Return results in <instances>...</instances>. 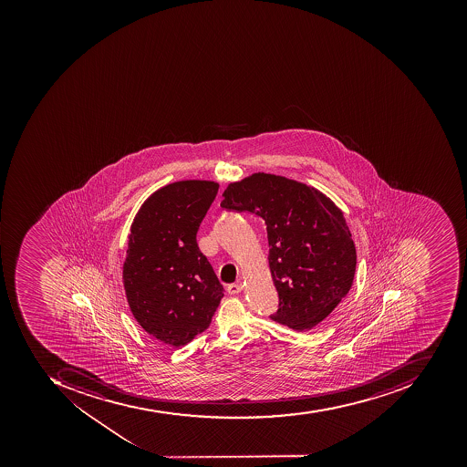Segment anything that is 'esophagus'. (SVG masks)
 <instances>
[{
    "instance_id": "obj_1",
    "label": "esophagus",
    "mask_w": 467,
    "mask_h": 467,
    "mask_svg": "<svg viewBox=\"0 0 467 467\" xmlns=\"http://www.w3.org/2000/svg\"><path fill=\"white\" fill-rule=\"evenodd\" d=\"M227 291H229V295H238V293H242L243 285L242 283H234V285H230L227 287Z\"/></svg>"
}]
</instances>
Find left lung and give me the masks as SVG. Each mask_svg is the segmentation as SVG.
Listing matches in <instances>:
<instances>
[{
  "label": "left lung",
  "mask_w": 467,
  "mask_h": 467,
  "mask_svg": "<svg viewBox=\"0 0 467 467\" xmlns=\"http://www.w3.org/2000/svg\"><path fill=\"white\" fill-rule=\"evenodd\" d=\"M222 207L248 212L267 225L268 265L278 293L272 320L293 330L317 326L353 285L356 247L343 213L318 190L254 172L229 184Z\"/></svg>",
  "instance_id": "1"
}]
</instances>
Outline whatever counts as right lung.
Listing matches in <instances>:
<instances>
[{"label": "right lung", "instance_id": "right-lung-1", "mask_svg": "<svg viewBox=\"0 0 467 467\" xmlns=\"http://www.w3.org/2000/svg\"><path fill=\"white\" fill-rule=\"evenodd\" d=\"M219 184L171 182L152 192L134 217L123 283L132 316L160 343L182 348L212 323L224 296L197 232Z\"/></svg>", "mask_w": 467, "mask_h": 467}]
</instances>
